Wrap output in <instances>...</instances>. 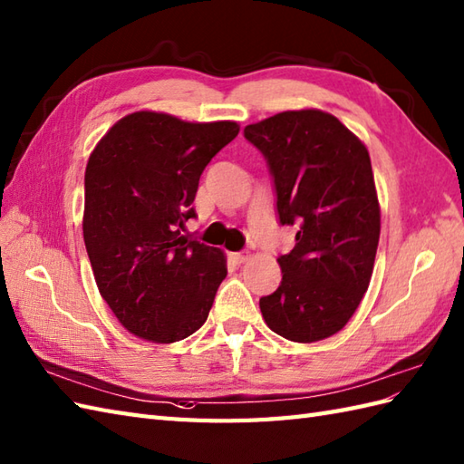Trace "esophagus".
Segmentation results:
<instances>
[{
  "instance_id": "obj_1",
  "label": "esophagus",
  "mask_w": 464,
  "mask_h": 464,
  "mask_svg": "<svg viewBox=\"0 0 464 464\" xmlns=\"http://www.w3.org/2000/svg\"><path fill=\"white\" fill-rule=\"evenodd\" d=\"M231 258H233V261H235L237 265H241V263H245V261H246V258H249V253H246V251H241V253H231Z\"/></svg>"
}]
</instances>
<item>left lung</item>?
<instances>
[{
    "instance_id": "8db88e82",
    "label": "left lung",
    "mask_w": 464,
    "mask_h": 464,
    "mask_svg": "<svg viewBox=\"0 0 464 464\" xmlns=\"http://www.w3.org/2000/svg\"><path fill=\"white\" fill-rule=\"evenodd\" d=\"M243 134L266 160L278 223L296 227L293 251L278 255L281 285L258 300L263 318L286 340H324L346 326L373 271L380 203L370 154L322 111H286Z\"/></svg>"
}]
</instances>
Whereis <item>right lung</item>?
<instances>
[{
    "label": "right lung",
    "mask_w": 464,
    "mask_h": 464,
    "mask_svg": "<svg viewBox=\"0 0 464 464\" xmlns=\"http://www.w3.org/2000/svg\"><path fill=\"white\" fill-rule=\"evenodd\" d=\"M237 134V122L142 111L118 121L89 158L86 253L106 304L140 338L171 343L208 320L225 256L179 229L196 218L203 169Z\"/></svg>",
    "instance_id": "right-lung-1"
}]
</instances>
